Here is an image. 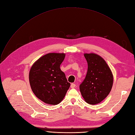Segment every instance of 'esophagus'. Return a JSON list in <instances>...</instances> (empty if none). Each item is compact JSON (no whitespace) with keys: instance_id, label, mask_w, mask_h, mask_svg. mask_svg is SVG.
<instances>
[{"instance_id":"34e87169","label":"esophagus","mask_w":135,"mask_h":135,"mask_svg":"<svg viewBox=\"0 0 135 135\" xmlns=\"http://www.w3.org/2000/svg\"><path fill=\"white\" fill-rule=\"evenodd\" d=\"M75 86H76V85H75V84H74V83H72V84H71L70 87H71V88H75Z\"/></svg>"}]
</instances>
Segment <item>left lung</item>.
I'll list each match as a JSON object with an SVG mask.
<instances>
[{
    "label": "left lung",
    "instance_id": "obj_1",
    "mask_svg": "<svg viewBox=\"0 0 135 135\" xmlns=\"http://www.w3.org/2000/svg\"><path fill=\"white\" fill-rule=\"evenodd\" d=\"M88 70L84 80L80 85V91L84 101L89 104H99L112 90L113 75L103 58L93 53L84 54Z\"/></svg>",
    "mask_w": 135,
    "mask_h": 135
}]
</instances>
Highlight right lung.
I'll return each mask as SVG.
<instances>
[{
    "instance_id": "obj_1",
    "label": "right lung",
    "mask_w": 135,
    "mask_h": 135,
    "mask_svg": "<svg viewBox=\"0 0 135 135\" xmlns=\"http://www.w3.org/2000/svg\"><path fill=\"white\" fill-rule=\"evenodd\" d=\"M65 57L64 53H50L36 60L30 69L31 88L36 97L46 104L60 103L70 86L60 69Z\"/></svg>"
}]
</instances>
